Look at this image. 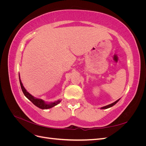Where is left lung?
I'll list each match as a JSON object with an SVG mask.
<instances>
[{
    "mask_svg": "<svg viewBox=\"0 0 146 146\" xmlns=\"http://www.w3.org/2000/svg\"><path fill=\"white\" fill-rule=\"evenodd\" d=\"M119 100H120V99H118V100H117L116 101H115V102H113V103H112V104H110V105H107V106H105V107H102V108H101V109H107V108H108L111 107H113V105H115V104L117 102H118Z\"/></svg>",
    "mask_w": 146,
    "mask_h": 146,
    "instance_id": "left-lung-1",
    "label": "left lung"
}]
</instances>
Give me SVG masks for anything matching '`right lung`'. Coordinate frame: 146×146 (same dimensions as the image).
<instances>
[{"instance_id":"1","label":"right lung","mask_w":146,"mask_h":146,"mask_svg":"<svg viewBox=\"0 0 146 146\" xmlns=\"http://www.w3.org/2000/svg\"><path fill=\"white\" fill-rule=\"evenodd\" d=\"M19 82H20V85H21L22 91H23V93L25 95V96L29 100H30L31 102H32L35 106H36L37 107H38L39 108L43 109V110L50 108L54 107V106L58 105L61 102V100H58L54 102H51V103H49V104H47V103L45 102L44 101L42 100V99L35 98H34L33 96L31 95L29 93V92H28L27 91H26V90L25 89V88L24 87V86L23 85V83H22V82H21V79H20V77H19Z\"/></svg>"}]
</instances>
